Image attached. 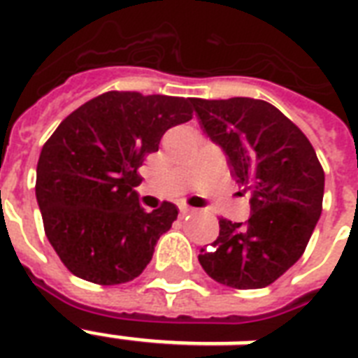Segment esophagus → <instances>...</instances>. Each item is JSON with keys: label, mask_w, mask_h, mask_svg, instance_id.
I'll list each match as a JSON object with an SVG mask.
<instances>
[{"label": "esophagus", "mask_w": 358, "mask_h": 358, "mask_svg": "<svg viewBox=\"0 0 358 358\" xmlns=\"http://www.w3.org/2000/svg\"><path fill=\"white\" fill-rule=\"evenodd\" d=\"M179 213H181V217H190V215L196 213V209L189 208V206H181V208H179Z\"/></svg>", "instance_id": "obj_1"}]
</instances>
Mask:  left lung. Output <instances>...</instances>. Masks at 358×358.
<instances>
[{
    "instance_id": "left-lung-1",
    "label": "left lung",
    "mask_w": 358,
    "mask_h": 358,
    "mask_svg": "<svg viewBox=\"0 0 358 358\" xmlns=\"http://www.w3.org/2000/svg\"><path fill=\"white\" fill-rule=\"evenodd\" d=\"M190 103L203 131L224 150L234 179L251 192L249 220L220 217L219 238L198 260L220 285L268 287L302 257L321 217L324 171L315 149L264 99L192 98Z\"/></svg>"
}]
</instances>
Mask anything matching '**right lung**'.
Returning <instances> with one entry per match:
<instances>
[{"instance_id":"add662e5","label":"right lung","mask_w":358,"mask_h":358,"mask_svg":"<svg viewBox=\"0 0 358 358\" xmlns=\"http://www.w3.org/2000/svg\"><path fill=\"white\" fill-rule=\"evenodd\" d=\"M192 98L111 92L67 115L43 145L36 196L43 227L67 270L96 285L136 279L177 208L139 206V166L171 126L192 118Z\"/></svg>"}]
</instances>
